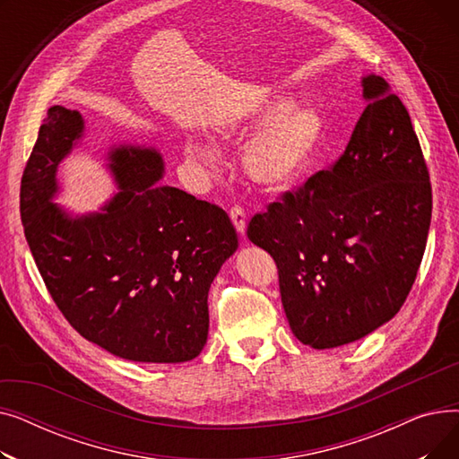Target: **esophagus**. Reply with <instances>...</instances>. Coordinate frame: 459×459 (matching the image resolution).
Listing matches in <instances>:
<instances>
[{"label": "esophagus", "instance_id": "esophagus-1", "mask_svg": "<svg viewBox=\"0 0 459 459\" xmlns=\"http://www.w3.org/2000/svg\"><path fill=\"white\" fill-rule=\"evenodd\" d=\"M230 220H232V223H234V227L239 234L246 232V210L242 206L234 204L230 208Z\"/></svg>", "mask_w": 459, "mask_h": 459}]
</instances>
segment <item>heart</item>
Wrapping results in <instances>:
<instances>
[{
	"label": "heart",
	"instance_id": "obj_1",
	"mask_svg": "<svg viewBox=\"0 0 459 459\" xmlns=\"http://www.w3.org/2000/svg\"><path fill=\"white\" fill-rule=\"evenodd\" d=\"M255 131L257 134L242 151L244 171L262 187L282 189L305 171L318 152L324 118L315 108H290V102L279 99L247 118L221 126L220 134L227 143H239ZM186 152L208 167L217 165L215 149L199 139H189Z\"/></svg>",
	"mask_w": 459,
	"mask_h": 459
}]
</instances>
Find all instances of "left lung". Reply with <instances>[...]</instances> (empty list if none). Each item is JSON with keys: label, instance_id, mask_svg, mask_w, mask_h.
<instances>
[{"label": "left lung", "instance_id": "8db88e82", "mask_svg": "<svg viewBox=\"0 0 459 459\" xmlns=\"http://www.w3.org/2000/svg\"><path fill=\"white\" fill-rule=\"evenodd\" d=\"M346 151L256 212L247 238L277 266L296 339L327 350L363 339L402 308L431 221L428 165L403 102L377 76Z\"/></svg>", "mask_w": 459, "mask_h": 459}]
</instances>
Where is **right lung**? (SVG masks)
<instances>
[{
    "mask_svg": "<svg viewBox=\"0 0 459 459\" xmlns=\"http://www.w3.org/2000/svg\"><path fill=\"white\" fill-rule=\"evenodd\" d=\"M78 111L54 106L20 186L23 234L40 277L83 339L137 363H184L208 336V290L238 236L223 208L160 184L156 151L117 149L118 193L70 220L50 203L56 169L80 139Z\"/></svg>",
    "mask_w": 459,
    "mask_h": 459,
    "instance_id": "right-lung-1",
    "label": "right lung"
}]
</instances>
